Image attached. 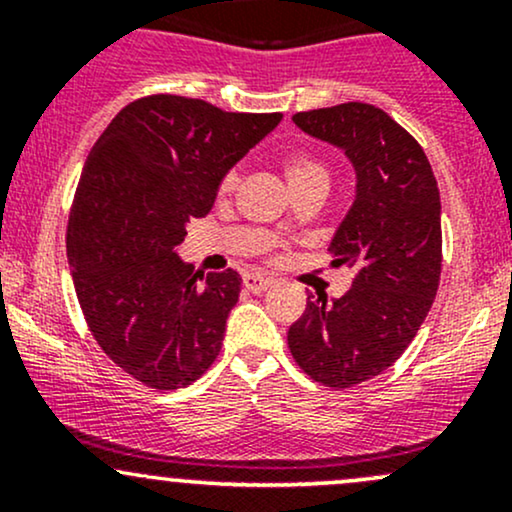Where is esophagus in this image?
I'll use <instances>...</instances> for the list:
<instances>
[{"label": "esophagus", "mask_w": 512, "mask_h": 512, "mask_svg": "<svg viewBox=\"0 0 512 512\" xmlns=\"http://www.w3.org/2000/svg\"><path fill=\"white\" fill-rule=\"evenodd\" d=\"M243 286L252 293H262V291H267L269 286H272V279H269V276H262V274H245L243 276Z\"/></svg>", "instance_id": "1"}]
</instances>
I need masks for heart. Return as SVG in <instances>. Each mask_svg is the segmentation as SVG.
Listing matches in <instances>:
<instances>
[{"instance_id":"heart-1","label":"heart","mask_w":512,"mask_h":512,"mask_svg":"<svg viewBox=\"0 0 512 512\" xmlns=\"http://www.w3.org/2000/svg\"><path fill=\"white\" fill-rule=\"evenodd\" d=\"M284 170H286V178H289V185L296 187L301 185V182H308V180H327L330 175H327V168L322 166L317 158H313L310 154H301V151H293L284 158ZM238 180H240V168L233 166L228 168L226 173L221 175L219 180V195L226 197L231 195L233 190L238 187Z\"/></svg>"}]
</instances>
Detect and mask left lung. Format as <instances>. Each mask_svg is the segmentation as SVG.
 Returning <instances> with one entry per match:
<instances>
[{
    "label": "left lung",
    "mask_w": 512,
    "mask_h": 512,
    "mask_svg": "<svg viewBox=\"0 0 512 512\" xmlns=\"http://www.w3.org/2000/svg\"><path fill=\"white\" fill-rule=\"evenodd\" d=\"M310 137L344 151L356 199L334 233L332 267L354 272L351 289L305 305L289 327L303 373L325 387H354L387 370L419 332L443 267L440 192L419 142L368 103L296 113Z\"/></svg>",
    "instance_id": "left-lung-1"
}]
</instances>
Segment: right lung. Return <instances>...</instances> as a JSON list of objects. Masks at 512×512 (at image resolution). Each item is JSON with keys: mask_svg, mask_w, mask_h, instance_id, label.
Instances as JSON below:
<instances>
[{"mask_svg": "<svg viewBox=\"0 0 512 512\" xmlns=\"http://www.w3.org/2000/svg\"><path fill=\"white\" fill-rule=\"evenodd\" d=\"M281 122L185 96L139 98L93 144L69 211L67 257L93 339L154 390H178L221 351L238 272H195L175 248L214 207L221 175Z\"/></svg>", "mask_w": 512, "mask_h": 512, "instance_id": "1", "label": "right lung"}]
</instances>
